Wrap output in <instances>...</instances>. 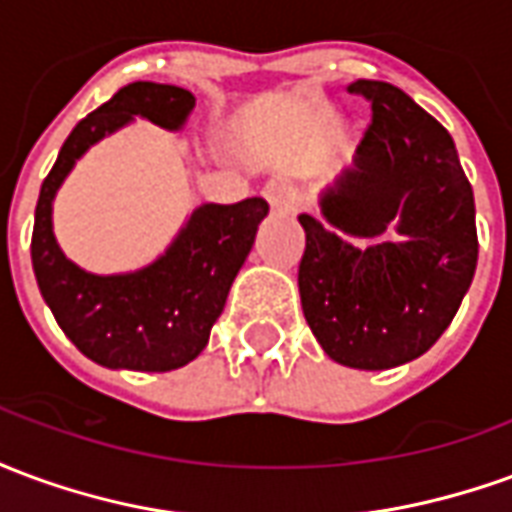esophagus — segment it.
<instances>
[{
    "label": "esophagus",
    "mask_w": 512,
    "mask_h": 512,
    "mask_svg": "<svg viewBox=\"0 0 512 512\" xmlns=\"http://www.w3.org/2000/svg\"><path fill=\"white\" fill-rule=\"evenodd\" d=\"M263 197L271 205V211L279 213V216H290V213L296 211V194L290 186H285L282 180H271L266 183V189H263Z\"/></svg>",
    "instance_id": "34e87169"
}]
</instances>
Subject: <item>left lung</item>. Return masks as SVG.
I'll return each mask as SVG.
<instances>
[{
	"label": "left lung",
	"mask_w": 512,
	"mask_h": 512,
	"mask_svg": "<svg viewBox=\"0 0 512 512\" xmlns=\"http://www.w3.org/2000/svg\"><path fill=\"white\" fill-rule=\"evenodd\" d=\"M373 101L354 167L301 213V310L337 365L389 370L450 326L477 268L474 194L447 128L395 84L359 79Z\"/></svg>",
	"instance_id": "left-lung-1"
}]
</instances>
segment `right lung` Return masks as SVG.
Segmentation results:
<instances>
[{"mask_svg":"<svg viewBox=\"0 0 512 512\" xmlns=\"http://www.w3.org/2000/svg\"><path fill=\"white\" fill-rule=\"evenodd\" d=\"M197 98L175 84L134 82L117 90L65 139L43 180L32 230V268L43 301L65 337L87 359L109 370L167 373L189 365L208 345L227 293L252 252L263 197L189 213L161 255L123 274H93L65 257L54 235V197L76 161L106 136L139 120L178 134Z\"/></svg>","mask_w":512,"mask_h":512,"instance_id":"1","label":"right lung"}]
</instances>
